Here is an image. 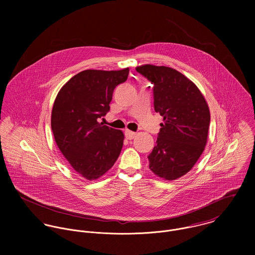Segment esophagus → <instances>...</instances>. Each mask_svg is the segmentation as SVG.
<instances>
[{
    "instance_id": "obj_1",
    "label": "esophagus",
    "mask_w": 255,
    "mask_h": 255,
    "mask_svg": "<svg viewBox=\"0 0 255 255\" xmlns=\"http://www.w3.org/2000/svg\"><path fill=\"white\" fill-rule=\"evenodd\" d=\"M125 135H126V137L128 138V139H133L134 137H135V135H136V133L135 132H133V131H131V130H128V129H127L126 131H125Z\"/></svg>"
}]
</instances>
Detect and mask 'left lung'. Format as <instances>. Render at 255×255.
I'll use <instances>...</instances> for the list:
<instances>
[{"label": "left lung", "mask_w": 255, "mask_h": 255, "mask_svg": "<svg viewBox=\"0 0 255 255\" xmlns=\"http://www.w3.org/2000/svg\"><path fill=\"white\" fill-rule=\"evenodd\" d=\"M136 72L153 84L154 109L164 118L148 155L149 168L162 179H179L191 170L206 145L208 105L197 86L172 68L145 65Z\"/></svg>", "instance_id": "obj_1"}]
</instances>
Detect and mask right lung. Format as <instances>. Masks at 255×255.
Wrapping results in <instances>:
<instances>
[{
  "label": "right lung",
  "mask_w": 255,
  "mask_h": 255,
  "mask_svg": "<svg viewBox=\"0 0 255 255\" xmlns=\"http://www.w3.org/2000/svg\"><path fill=\"white\" fill-rule=\"evenodd\" d=\"M128 71L80 72L55 100L51 118L55 141L73 170L89 181L108 172L121 153L123 131L98 119L109 112L114 89L128 79Z\"/></svg>",
  "instance_id": "add662e5"
}]
</instances>
